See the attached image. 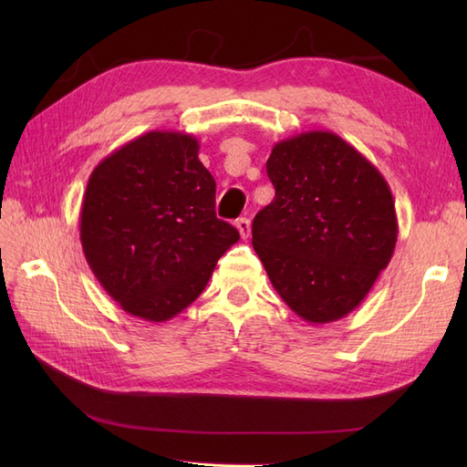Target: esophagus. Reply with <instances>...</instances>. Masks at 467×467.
Returning <instances> with one entry per match:
<instances>
[{
  "instance_id": "obj_1",
  "label": "esophagus",
  "mask_w": 467,
  "mask_h": 467,
  "mask_svg": "<svg viewBox=\"0 0 467 467\" xmlns=\"http://www.w3.org/2000/svg\"><path fill=\"white\" fill-rule=\"evenodd\" d=\"M235 225H237V230H239V234H242L244 239H247L251 235V222L247 218H239L235 222Z\"/></svg>"
}]
</instances>
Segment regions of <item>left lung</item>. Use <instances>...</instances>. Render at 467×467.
<instances>
[{
    "mask_svg": "<svg viewBox=\"0 0 467 467\" xmlns=\"http://www.w3.org/2000/svg\"><path fill=\"white\" fill-rule=\"evenodd\" d=\"M275 199L253 220V249L296 316L350 314L389 265L398 216L388 181L341 136L309 130L266 160Z\"/></svg>",
    "mask_w": 467,
    "mask_h": 467,
    "instance_id": "1",
    "label": "left lung"
}]
</instances>
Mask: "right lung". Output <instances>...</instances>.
Returning <instances> with one entry per match:
<instances>
[{
	"label": "right lung",
	"instance_id": "add662e5",
	"mask_svg": "<svg viewBox=\"0 0 467 467\" xmlns=\"http://www.w3.org/2000/svg\"><path fill=\"white\" fill-rule=\"evenodd\" d=\"M199 140L151 130L99 163L88 181L79 239L88 265L126 314L161 323L189 307L239 232L218 220L216 181Z\"/></svg>",
	"mask_w": 467,
	"mask_h": 467
}]
</instances>
